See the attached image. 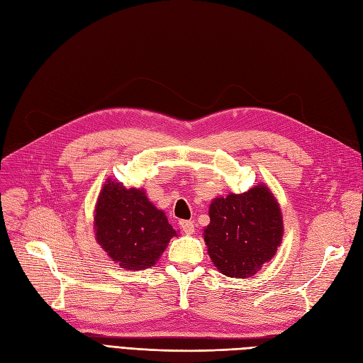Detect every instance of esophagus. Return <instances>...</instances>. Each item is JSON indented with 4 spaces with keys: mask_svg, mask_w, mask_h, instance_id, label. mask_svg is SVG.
<instances>
[{
    "mask_svg": "<svg viewBox=\"0 0 363 363\" xmlns=\"http://www.w3.org/2000/svg\"><path fill=\"white\" fill-rule=\"evenodd\" d=\"M180 229H182L184 233H188V235L194 233V230H195L194 223H192V221H186V220L180 221Z\"/></svg>",
    "mask_w": 363,
    "mask_h": 363,
    "instance_id": "1",
    "label": "esophagus"
}]
</instances>
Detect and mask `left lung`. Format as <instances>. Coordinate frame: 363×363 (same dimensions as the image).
Segmentation results:
<instances>
[{"instance_id": "left-lung-1", "label": "left lung", "mask_w": 363, "mask_h": 363, "mask_svg": "<svg viewBox=\"0 0 363 363\" xmlns=\"http://www.w3.org/2000/svg\"><path fill=\"white\" fill-rule=\"evenodd\" d=\"M204 229L208 253L223 275L249 278L279 247L284 226L281 208L266 184L212 200Z\"/></svg>"}]
</instances>
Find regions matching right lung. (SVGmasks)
<instances>
[{"label": "right lung", "mask_w": 363, "mask_h": 363, "mask_svg": "<svg viewBox=\"0 0 363 363\" xmlns=\"http://www.w3.org/2000/svg\"><path fill=\"white\" fill-rule=\"evenodd\" d=\"M96 240L106 255L126 270L150 269L177 232L143 189L108 180L94 209Z\"/></svg>", "instance_id": "add662e5"}]
</instances>
